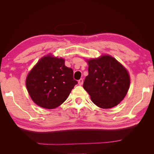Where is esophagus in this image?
I'll return each mask as SVG.
<instances>
[{
  "label": "esophagus",
  "mask_w": 154,
  "mask_h": 154,
  "mask_svg": "<svg viewBox=\"0 0 154 154\" xmlns=\"http://www.w3.org/2000/svg\"><path fill=\"white\" fill-rule=\"evenodd\" d=\"M83 83V81L82 79H80V80H78V85H82Z\"/></svg>",
  "instance_id": "34e87169"
}]
</instances>
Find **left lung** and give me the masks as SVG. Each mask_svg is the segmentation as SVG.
<instances>
[{"mask_svg":"<svg viewBox=\"0 0 154 154\" xmlns=\"http://www.w3.org/2000/svg\"><path fill=\"white\" fill-rule=\"evenodd\" d=\"M86 62L88 75L83 82V88L92 101L101 109H110L119 104L130 87L127 69L109 54L88 59Z\"/></svg>","mask_w":154,"mask_h":154,"instance_id":"obj_1","label":"left lung"}]
</instances>
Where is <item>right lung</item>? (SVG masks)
<instances>
[{"label": "right lung", "mask_w": 154, "mask_h": 154, "mask_svg": "<svg viewBox=\"0 0 154 154\" xmlns=\"http://www.w3.org/2000/svg\"><path fill=\"white\" fill-rule=\"evenodd\" d=\"M77 82L63 58L49 54L42 57L29 72L26 85L32 101L47 109L57 108L67 100Z\"/></svg>", "instance_id": "right-lung-1"}]
</instances>
